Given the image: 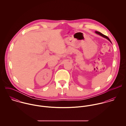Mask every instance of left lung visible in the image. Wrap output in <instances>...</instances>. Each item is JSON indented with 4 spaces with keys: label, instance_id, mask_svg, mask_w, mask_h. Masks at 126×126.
Wrapping results in <instances>:
<instances>
[{
    "label": "left lung",
    "instance_id": "obj_1",
    "mask_svg": "<svg viewBox=\"0 0 126 126\" xmlns=\"http://www.w3.org/2000/svg\"><path fill=\"white\" fill-rule=\"evenodd\" d=\"M95 33H97V34H99V35H101V36H103V37H104V38H106V39H108V40H109V41L110 42V39L108 38L107 36H106V35H104V34H103L101 33V32H95Z\"/></svg>",
    "mask_w": 126,
    "mask_h": 126
}]
</instances>
